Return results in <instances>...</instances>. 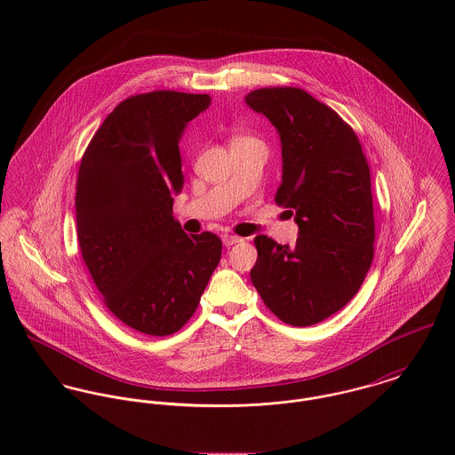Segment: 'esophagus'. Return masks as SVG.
<instances>
[{
    "instance_id": "obj_1",
    "label": "esophagus",
    "mask_w": 455,
    "mask_h": 455,
    "mask_svg": "<svg viewBox=\"0 0 455 455\" xmlns=\"http://www.w3.org/2000/svg\"><path fill=\"white\" fill-rule=\"evenodd\" d=\"M238 242H242V238H238L236 235H231V233H224V235H222V243H224L226 247H231V245H235V243H238Z\"/></svg>"
}]
</instances>
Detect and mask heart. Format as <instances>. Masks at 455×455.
<instances>
[{
	"instance_id": "b5f03b06",
	"label": "heart",
	"mask_w": 455,
	"mask_h": 455,
	"mask_svg": "<svg viewBox=\"0 0 455 455\" xmlns=\"http://www.w3.org/2000/svg\"><path fill=\"white\" fill-rule=\"evenodd\" d=\"M247 140H252V138H249V136H235L231 143H236V141H247Z\"/></svg>"
}]
</instances>
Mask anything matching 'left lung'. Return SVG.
I'll use <instances>...</instances> for the list:
<instances>
[{"label":"left lung","instance_id":"left-lung-1","mask_svg":"<svg viewBox=\"0 0 455 455\" xmlns=\"http://www.w3.org/2000/svg\"><path fill=\"white\" fill-rule=\"evenodd\" d=\"M245 103L278 131L283 164L275 201L299 228L294 247L254 238L251 278L280 321L317 324L357 294L373 260L370 166L354 130L307 91L264 87Z\"/></svg>","mask_w":455,"mask_h":455}]
</instances>
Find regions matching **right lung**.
<instances>
[{"label": "right lung", "mask_w": 455, "mask_h": 455, "mask_svg": "<svg viewBox=\"0 0 455 455\" xmlns=\"http://www.w3.org/2000/svg\"><path fill=\"white\" fill-rule=\"evenodd\" d=\"M208 94L152 91L119 103L92 136L76 179V238L107 308L168 336L186 324L217 267L222 242L186 235L173 217L184 188L179 141Z\"/></svg>", "instance_id": "obj_1"}]
</instances>
